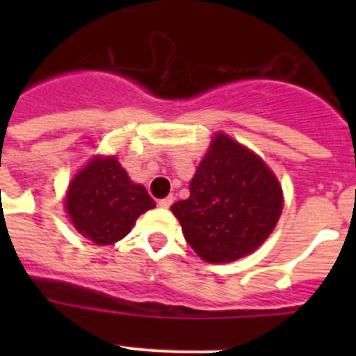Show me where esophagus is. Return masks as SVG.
Instances as JSON below:
<instances>
[{"label": "esophagus", "mask_w": 356, "mask_h": 356, "mask_svg": "<svg viewBox=\"0 0 356 356\" xmlns=\"http://www.w3.org/2000/svg\"><path fill=\"white\" fill-rule=\"evenodd\" d=\"M172 201H175V200H172V196L163 197V200L159 201V207H160V209H169V207L172 205Z\"/></svg>", "instance_id": "esophagus-1"}]
</instances>
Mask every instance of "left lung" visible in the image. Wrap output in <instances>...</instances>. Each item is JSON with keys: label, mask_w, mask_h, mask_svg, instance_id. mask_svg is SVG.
I'll return each instance as SVG.
<instances>
[{"label": "left lung", "mask_w": 356, "mask_h": 356, "mask_svg": "<svg viewBox=\"0 0 356 356\" xmlns=\"http://www.w3.org/2000/svg\"><path fill=\"white\" fill-rule=\"evenodd\" d=\"M282 207V187L264 160L219 134L191 181V196L171 210L191 248L219 264L257 250L275 229Z\"/></svg>", "instance_id": "obj_1"}]
</instances>
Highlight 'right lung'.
<instances>
[{"label":"right lung","instance_id":"add662e5","mask_svg":"<svg viewBox=\"0 0 356 356\" xmlns=\"http://www.w3.org/2000/svg\"><path fill=\"white\" fill-rule=\"evenodd\" d=\"M155 207L143 185L131 184L118 160L96 159L69 185L65 210L83 237L96 244L121 241L140 213Z\"/></svg>","mask_w":356,"mask_h":356}]
</instances>
